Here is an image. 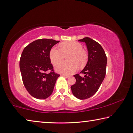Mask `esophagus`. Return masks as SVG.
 Listing matches in <instances>:
<instances>
[{
  "label": "esophagus",
  "mask_w": 133,
  "mask_h": 133,
  "mask_svg": "<svg viewBox=\"0 0 133 133\" xmlns=\"http://www.w3.org/2000/svg\"><path fill=\"white\" fill-rule=\"evenodd\" d=\"M61 75H62V76H64V77L65 78H70V76L66 75H63V74H62Z\"/></svg>",
  "instance_id": "obj_1"
}]
</instances>
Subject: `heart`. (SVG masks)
I'll list each match as a JSON object with an SVG mask.
<instances>
[{"instance_id": "1", "label": "heart", "mask_w": 133, "mask_h": 133, "mask_svg": "<svg viewBox=\"0 0 133 133\" xmlns=\"http://www.w3.org/2000/svg\"><path fill=\"white\" fill-rule=\"evenodd\" d=\"M60 49L53 48L49 53V57L53 64L61 62L65 56L69 54L67 56L69 62H61L55 66V70L58 73L70 75L77 70L78 66L83 68L86 64L88 57L80 43L74 41L63 43L60 45Z\"/></svg>"}]
</instances>
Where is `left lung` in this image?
<instances>
[{"mask_svg":"<svg viewBox=\"0 0 133 133\" xmlns=\"http://www.w3.org/2000/svg\"><path fill=\"white\" fill-rule=\"evenodd\" d=\"M84 42L88 50V61L80 74L74 75L76 82L71 86V91L76 98L84 100L95 94L102 84L106 73L107 57L102 46L95 40L86 37L78 40Z\"/></svg>","mask_w":133,"mask_h":133,"instance_id":"8db88e82","label":"left lung"}]
</instances>
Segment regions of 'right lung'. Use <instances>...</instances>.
Returning a JSON list of instances; mask_svg holds the SVG:
<instances>
[{
	"label": "right lung",
	"instance_id": "add662e5",
	"mask_svg": "<svg viewBox=\"0 0 133 133\" xmlns=\"http://www.w3.org/2000/svg\"><path fill=\"white\" fill-rule=\"evenodd\" d=\"M58 42L53 39H38L28 45L22 53L19 66L22 80L29 94L36 98L49 97L60 76L54 71L49 57L51 49ZM48 70L51 72L48 74Z\"/></svg>",
	"mask_w": 133,
	"mask_h": 133
}]
</instances>
